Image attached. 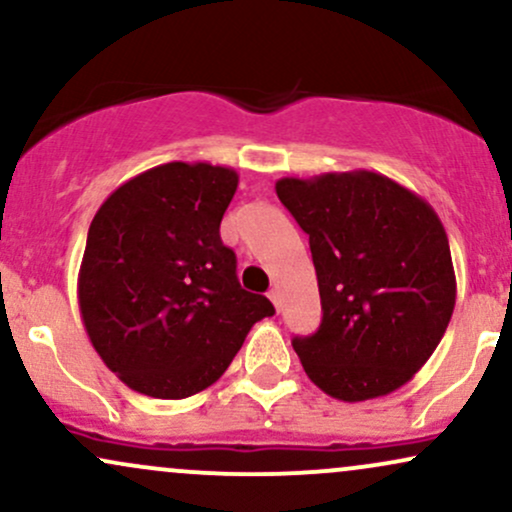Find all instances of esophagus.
I'll return each mask as SVG.
<instances>
[{"label": "esophagus", "instance_id": "34e87169", "mask_svg": "<svg viewBox=\"0 0 512 512\" xmlns=\"http://www.w3.org/2000/svg\"><path fill=\"white\" fill-rule=\"evenodd\" d=\"M269 301L274 303V308H276V310H281V298H279V291H276V289L269 291Z\"/></svg>", "mask_w": 512, "mask_h": 512}]
</instances>
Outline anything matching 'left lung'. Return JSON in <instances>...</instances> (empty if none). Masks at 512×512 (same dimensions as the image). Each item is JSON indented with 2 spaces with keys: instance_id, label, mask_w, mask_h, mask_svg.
Returning <instances> with one entry per match:
<instances>
[{
  "instance_id": "1",
  "label": "left lung",
  "mask_w": 512,
  "mask_h": 512,
  "mask_svg": "<svg viewBox=\"0 0 512 512\" xmlns=\"http://www.w3.org/2000/svg\"><path fill=\"white\" fill-rule=\"evenodd\" d=\"M276 195L308 233L320 289V327L293 337L308 378L342 402L407 385L455 310V269L436 211L370 170L281 178Z\"/></svg>"
}]
</instances>
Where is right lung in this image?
Here are the masks:
<instances>
[{
  "instance_id": "obj_1",
  "label": "right lung",
  "mask_w": 512,
  "mask_h": 512,
  "mask_svg": "<svg viewBox=\"0 0 512 512\" xmlns=\"http://www.w3.org/2000/svg\"><path fill=\"white\" fill-rule=\"evenodd\" d=\"M233 168L163 163L127 180L88 228L79 310L93 349L132 390L185 399L231 366L250 327L274 315L240 286L221 219Z\"/></svg>"
}]
</instances>
